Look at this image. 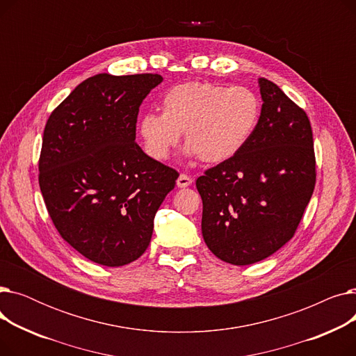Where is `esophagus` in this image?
<instances>
[{"instance_id": "1", "label": "esophagus", "mask_w": 356, "mask_h": 356, "mask_svg": "<svg viewBox=\"0 0 356 356\" xmlns=\"http://www.w3.org/2000/svg\"><path fill=\"white\" fill-rule=\"evenodd\" d=\"M192 181H193V179L191 176L181 173L177 179V186H179V188H188V186L192 184Z\"/></svg>"}]
</instances>
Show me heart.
I'll return each instance as SVG.
<instances>
[{"mask_svg": "<svg viewBox=\"0 0 356 356\" xmlns=\"http://www.w3.org/2000/svg\"><path fill=\"white\" fill-rule=\"evenodd\" d=\"M258 114L259 102L251 89L192 81L168 89L161 99V114H144L138 133L145 153L154 160L170 156L183 133L189 154L220 163L245 145Z\"/></svg>", "mask_w": 356, "mask_h": 356, "instance_id": "obj_1", "label": "heart"}]
</instances>
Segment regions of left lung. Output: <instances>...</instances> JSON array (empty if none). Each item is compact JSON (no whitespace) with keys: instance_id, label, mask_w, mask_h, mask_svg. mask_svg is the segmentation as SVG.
<instances>
[{"instance_id":"8db88e82","label":"left lung","mask_w":356,"mask_h":356,"mask_svg":"<svg viewBox=\"0 0 356 356\" xmlns=\"http://www.w3.org/2000/svg\"><path fill=\"white\" fill-rule=\"evenodd\" d=\"M258 82L264 102L250 140L196 180L203 239L234 266L258 263L289 242L316 184L307 114L271 81Z\"/></svg>"}]
</instances>
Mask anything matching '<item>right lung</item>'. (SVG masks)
<instances>
[{
    "mask_svg": "<svg viewBox=\"0 0 356 356\" xmlns=\"http://www.w3.org/2000/svg\"><path fill=\"white\" fill-rule=\"evenodd\" d=\"M157 73H99L74 88L50 114L39 184L53 225L85 258L106 267L147 250L154 216L179 173L136 143L140 105Z\"/></svg>",
    "mask_w": 356,
    "mask_h": 356,
    "instance_id": "obj_1",
    "label": "right lung"
}]
</instances>
